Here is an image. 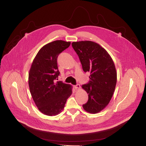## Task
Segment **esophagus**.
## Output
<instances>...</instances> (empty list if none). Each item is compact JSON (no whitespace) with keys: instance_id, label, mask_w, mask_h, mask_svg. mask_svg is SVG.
Returning a JSON list of instances; mask_svg holds the SVG:
<instances>
[{"instance_id":"obj_1","label":"esophagus","mask_w":146,"mask_h":146,"mask_svg":"<svg viewBox=\"0 0 146 146\" xmlns=\"http://www.w3.org/2000/svg\"><path fill=\"white\" fill-rule=\"evenodd\" d=\"M74 88H75V89H79L80 88V85L79 84H77L76 85H74Z\"/></svg>"}]
</instances>
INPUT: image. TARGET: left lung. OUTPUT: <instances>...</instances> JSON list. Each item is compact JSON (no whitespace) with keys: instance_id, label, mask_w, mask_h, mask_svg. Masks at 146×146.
I'll list each match as a JSON object with an SVG mask.
<instances>
[{"instance_id":"1","label":"left lung","mask_w":146,"mask_h":146,"mask_svg":"<svg viewBox=\"0 0 146 146\" xmlns=\"http://www.w3.org/2000/svg\"><path fill=\"white\" fill-rule=\"evenodd\" d=\"M72 46L84 71L90 73L89 83L82 85L88 94L83 108L90 113H98L109 104L115 91L117 82L115 64L108 52L95 42H73Z\"/></svg>"}]
</instances>
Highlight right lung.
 Wrapping results in <instances>:
<instances>
[{
	"instance_id": "right-lung-1",
	"label": "right lung",
	"mask_w": 146,
	"mask_h": 146,
	"mask_svg": "<svg viewBox=\"0 0 146 146\" xmlns=\"http://www.w3.org/2000/svg\"><path fill=\"white\" fill-rule=\"evenodd\" d=\"M71 42L56 40L39 50L32 63L29 73V85L33 99L39 110L44 115L55 116L64 107L72 94V86L57 82L60 75L58 56Z\"/></svg>"
}]
</instances>
